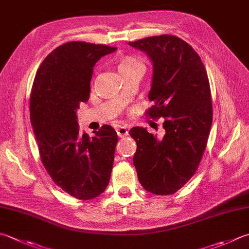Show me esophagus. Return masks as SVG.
I'll return each instance as SVG.
<instances>
[{
  "mask_svg": "<svg viewBox=\"0 0 249 249\" xmlns=\"http://www.w3.org/2000/svg\"><path fill=\"white\" fill-rule=\"evenodd\" d=\"M116 131L119 138H124L128 135V129H126V126H118Z\"/></svg>",
  "mask_w": 249,
  "mask_h": 249,
  "instance_id": "obj_1",
  "label": "esophagus"
}]
</instances>
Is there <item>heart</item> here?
Here are the masks:
<instances>
[{
  "label": "heart",
  "instance_id": "heart-1",
  "mask_svg": "<svg viewBox=\"0 0 249 249\" xmlns=\"http://www.w3.org/2000/svg\"><path fill=\"white\" fill-rule=\"evenodd\" d=\"M139 64H142V63H141L140 60L133 58V57H124L119 62L118 68H119V70H121V69H124V68L135 66V65H139Z\"/></svg>",
  "mask_w": 249,
  "mask_h": 249
}]
</instances>
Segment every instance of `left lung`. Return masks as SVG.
Instances as JSON below:
<instances>
[{"instance_id": "obj_1", "label": "left lung", "mask_w": 249, "mask_h": 249, "mask_svg": "<svg viewBox=\"0 0 249 249\" xmlns=\"http://www.w3.org/2000/svg\"><path fill=\"white\" fill-rule=\"evenodd\" d=\"M146 53L154 65L149 101L145 114L163 118L161 140L134 126L129 134L137 142L133 163L147 192L171 195L195 175L207 146L213 123L209 80L199 55L185 41L160 35L129 42Z\"/></svg>"}]
</instances>
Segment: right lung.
Masks as SVG:
<instances>
[{"label": "right lung", "instance_id": "obj_1", "mask_svg": "<svg viewBox=\"0 0 249 249\" xmlns=\"http://www.w3.org/2000/svg\"><path fill=\"white\" fill-rule=\"evenodd\" d=\"M116 50L67 42L46 56L32 84L30 120L41 161L56 185L81 200L106 190L118 135L108 124L94 132L95 137L80 133L76 111L90 97L95 63Z\"/></svg>", "mask_w": 249, "mask_h": 249}]
</instances>
